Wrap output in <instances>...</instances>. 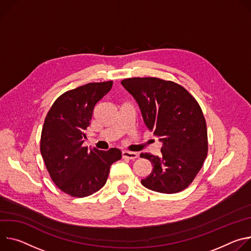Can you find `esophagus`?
<instances>
[{"label":"esophagus","instance_id":"1","mask_svg":"<svg viewBox=\"0 0 251 251\" xmlns=\"http://www.w3.org/2000/svg\"><path fill=\"white\" fill-rule=\"evenodd\" d=\"M122 154H123V157L128 158V159H134V158L137 157V153L136 152L128 151H123Z\"/></svg>","mask_w":251,"mask_h":251}]
</instances>
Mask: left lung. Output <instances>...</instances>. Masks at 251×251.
Listing matches in <instances>:
<instances>
[{
	"label": "left lung",
	"instance_id": "8db88e82",
	"mask_svg": "<svg viewBox=\"0 0 251 251\" xmlns=\"http://www.w3.org/2000/svg\"><path fill=\"white\" fill-rule=\"evenodd\" d=\"M123 87L138 104L147 127L162 144L159 156L141 153L152 164L142 184L153 191L185 189L207 155V129L199 102L183 87L157 77H130Z\"/></svg>",
	"mask_w": 251,
	"mask_h": 251
}]
</instances>
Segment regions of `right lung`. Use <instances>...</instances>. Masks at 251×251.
I'll use <instances>...</instances> for the list:
<instances>
[{
  "mask_svg": "<svg viewBox=\"0 0 251 251\" xmlns=\"http://www.w3.org/2000/svg\"><path fill=\"white\" fill-rule=\"evenodd\" d=\"M111 87L109 80L68 91L55 100L46 117L41 153L51 180L71 197L85 198L100 190L110 165L122 158L116 148L104 151L82 146L95 105Z\"/></svg>",
  "mask_w": 251,
  "mask_h": 251,
  "instance_id": "obj_1",
  "label": "right lung"
}]
</instances>
